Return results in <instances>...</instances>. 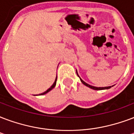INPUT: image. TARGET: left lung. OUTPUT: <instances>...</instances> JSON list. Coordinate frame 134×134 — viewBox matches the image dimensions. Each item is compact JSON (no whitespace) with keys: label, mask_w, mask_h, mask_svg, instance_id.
Returning a JSON list of instances; mask_svg holds the SVG:
<instances>
[{"label":"left lung","mask_w":134,"mask_h":134,"mask_svg":"<svg viewBox=\"0 0 134 134\" xmlns=\"http://www.w3.org/2000/svg\"><path fill=\"white\" fill-rule=\"evenodd\" d=\"M76 74H77V76H78L79 77V79H80V81H81V83H83V85L86 86L87 87L90 88H91V89H93V90H105V89H109V88H110L112 87V86H106V87H96V86H93L89 85L88 83H86V82H85V81H83V80H82V79H81L80 78V76H79L78 73H77V70H76Z\"/></svg>","instance_id":"8db88e82"}]
</instances>
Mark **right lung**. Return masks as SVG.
<instances>
[{
  "label": "right lung",
  "mask_w": 134,
  "mask_h": 134,
  "mask_svg": "<svg viewBox=\"0 0 134 134\" xmlns=\"http://www.w3.org/2000/svg\"><path fill=\"white\" fill-rule=\"evenodd\" d=\"M56 81H57V76H56V78H55V81H54L53 84V85L51 86V87L49 88L46 91H45V92H43V93H41V94H39V96H42V95L46 94L47 93H48L49 91H51V90L53 89V88H55V85H56Z\"/></svg>",
  "instance_id": "right-lung-1"
}]
</instances>
